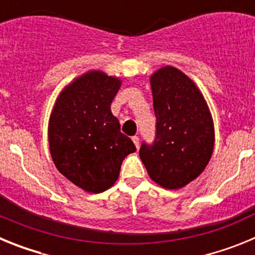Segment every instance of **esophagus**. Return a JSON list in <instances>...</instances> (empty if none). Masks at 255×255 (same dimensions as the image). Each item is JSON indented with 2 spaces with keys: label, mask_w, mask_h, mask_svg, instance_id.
<instances>
[{
  "label": "esophagus",
  "mask_w": 255,
  "mask_h": 255,
  "mask_svg": "<svg viewBox=\"0 0 255 255\" xmlns=\"http://www.w3.org/2000/svg\"><path fill=\"white\" fill-rule=\"evenodd\" d=\"M131 139H132V141H134L135 147L139 148V136H136V135H135V136H132Z\"/></svg>",
  "instance_id": "obj_1"
}]
</instances>
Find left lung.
Instances as JSON below:
<instances>
[{"label":"left lung","instance_id":"1","mask_svg":"<svg viewBox=\"0 0 255 255\" xmlns=\"http://www.w3.org/2000/svg\"><path fill=\"white\" fill-rule=\"evenodd\" d=\"M155 138L143 141L139 155L150 179L162 188L180 189L208 164L215 129L203 96L190 79L172 66L150 76Z\"/></svg>","mask_w":255,"mask_h":255}]
</instances>
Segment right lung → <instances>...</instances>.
Masks as SVG:
<instances>
[{
	"mask_svg": "<svg viewBox=\"0 0 255 255\" xmlns=\"http://www.w3.org/2000/svg\"><path fill=\"white\" fill-rule=\"evenodd\" d=\"M120 85L102 71H89L61 92L51 114L48 141L55 166L88 193L111 188L124 158L136 150L111 112Z\"/></svg>",
	"mask_w": 255,
	"mask_h": 255,
	"instance_id": "obj_1",
	"label": "right lung"
}]
</instances>
